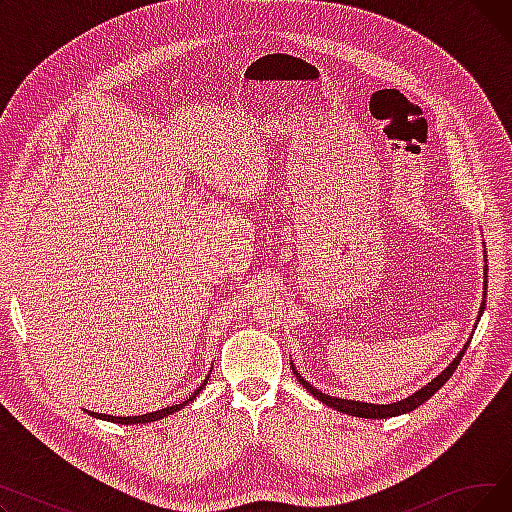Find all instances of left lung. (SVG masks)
<instances>
[{"instance_id":"8db88e82","label":"left lung","mask_w":512,"mask_h":512,"mask_svg":"<svg viewBox=\"0 0 512 512\" xmlns=\"http://www.w3.org/2000/svg\"><path fill=\"white\" fill-rule=\"evenodd\" d=\"M483 297H486V286H483ZM483 309H486V303H481V307H479V317H481ZM479 317H477V321H479ZM467 346H469V342L463 346V351H461L459 355H456V359L438 375V378H434L432 382L425 384V386H423L421 390H417L415 394H411V396H407V398H402V400H398V402H390V405H371V402H359V400H346V398L330 396V394H326V392H319V390L313 388L309 382H305V380L301 378V373H299L297 369H294V365H292V371H294V375H297V380L303 384V388H307L309 394H313L317 400L324 402V405H328L330 409H336V411H340V413L353 415V417H363V419H388V417L411 413V411H415L419 405H423L425 400L432 398V396L448 382V378L454 373V369L459 367V363H461V359H463V355H465V351H467Z\"/></svg>"}]
</instances>
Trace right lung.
<instances>
[{"mask_svg": "<svg viewBox=\"0 0 512 512\" xmlns=\"http://www.w3.org/2000/svg\"><path fill=\"white\" fill-rule=\"evenodd\" d=\"M205 384H207V378H205V382L191 394L188 396L184 402H180V405H172V407H166V409H159V411H153V413H145V415H134V417H114V415H105V413H91L89 411V415H93V417H97V419H103V421H112V423H122V425H134V423H151V421H157V419H164V417H168V415H172V413H176V411H180L182 407H186L188 402H193L195 398H197V394L205 388Z\"/></svg>", "mask_w": 512, "mask_h": 512, "instance_id": "add662e5", "label": "right lung"}]
</instances>
